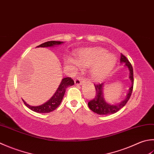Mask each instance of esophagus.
I'll return each mask as SVG.
<instances>
[{"mask_svg":"<svg viewBox=\"0 0 154 154\" xmlns=\"http://www.w3.org/2000/svg\"><path fill=\"white\" fill-rule=\"evenodd\" d=\"M83 82H85V80L83 79H81V77H77L75 78V84L76 85H81Z\"/></svg>","mask_w":154,"mask_h":154,"instance_id":"34e87169","label":"esophagus"}]
</instances>
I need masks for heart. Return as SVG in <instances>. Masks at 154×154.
Instances as JSON below:
<instances>
[{"label":"heart","mask_w":154,"mask_h":154,"mask_svg":"<svg viewBox=\"0 0 154 154\" xmlns=\"http://www.w3.org/2000/svg\"><path fill=\"white\" fill-rule=\"evenodd\" d=\"M116 57L107 51L100 48H87L80 50L76 55V59L68 57L65 61L67 67L76 69L80 66L90 67L91 75L95 79H100L109 73L116 64Z\"/></svg>","instance_id":"1"}]
</instances>
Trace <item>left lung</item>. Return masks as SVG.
Wrapping results in <instances>:
<instances>
[{
  "label": "left lung",
  "mask_w": 154,
  "mask_h": 154,
  "mask_svg": "<svg viewBox=\"0 0 154 154\" xmlns=\"http://www.w3.org/2000/svg\"><path fill=\"white\" fill-rule=\"evenodd\" d=\"M120 61L122 63H125V65L129 69V71L130 72L129 75V79L131 82V87L129 88V93H128L126 98L124 100L120 102L119 103L116 105H110L107 103L105 101L103 98V87L104 83H97L94 84L95 87V96L91 100L88 102V106L89 109L93 112L99 114V115H109V114H113L117 112L119 109H121L123 107L125 106V105L129 101V98L131 97V95L133 91L134 87V71L132 65L128 59L121 54V59Z\"/></svg>",
  "instance_id": "obj_1"
}]
</instances>
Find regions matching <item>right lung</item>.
Instances as JSON below:
<instances>
[{"mask_svg":"<svg viewBox=\"0 0 154 154\" xmlns=\"http://www.w3.org/2000/svg\"><path fill=\"white\" fill-rule=\"evenodd\" d=\"M63 43L61 41H47L45 43L38 45L37 47H53L55 45H59ZM74 85V81L71 77H65L62 79V81L59 88L57 89L55 94L51 97L49 101H47L44 104L39 105V106H31L27 104L26 102L23 100L24 103L27 107H29L30 109L35 111L37 113H49L51 111L56 109L59 105L61 104L63 96L65 95L66 89L69 86H72Z\"/></svg>","mask_w":154,"mask_h":154,"instance_id":"obj_1","label":"right lung"}]
</instances>
